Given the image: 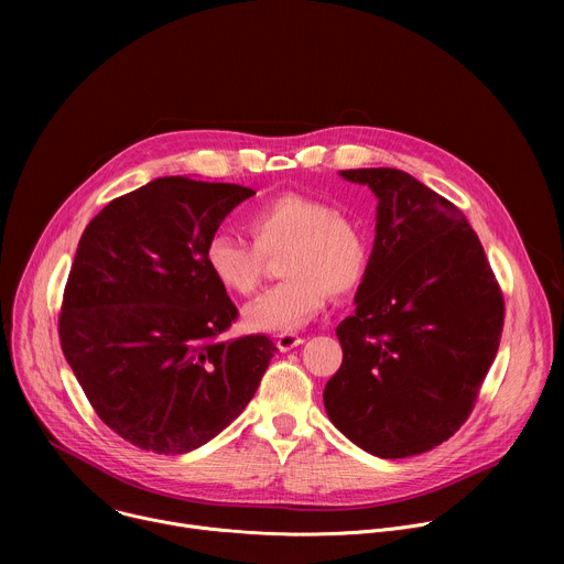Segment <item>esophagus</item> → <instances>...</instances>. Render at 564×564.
<instances>
[{
    "instance_id": "1",
    "label": "esophagus",
    "mask_w": 564,
    "mask_h": 564,
    "mask_svg": "<svg viewBox=\"0 0 564 564\" xmlns=\"http://www.w3.org/2000/svg\"><path fill=\"white\" fill-rule=\"evenodd\" d=\"M305 339L301 337V335H294V333H281V335H276V346H279V350H283V352H288V350H292L294 346H299V344H303Z\"/></svg>"
}]
</instances>
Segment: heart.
Returning <instances> with one entry per match:
<instances>
[{
  "instance_id": "obj_1",
  "label": "heart",
  "mask_w": 564,
  "mask_h": 564,
  "mask_svg": "<svg viewBox=\"0 0 564 564\" xmlns=\"http://www.w3.org/2000/svg\"><path fill=\"white\" fill-rule=\"evenodd\" d=\"M250 240L214 234L205 248L212 276L229 292L254 294L268 270V257H279L288 276L243 310V321L257 333H290L312 321L337 299L355 294L370 270V243L364 227L335 205L301 194H279L257 205L248 216Z\"/></svg>"
}]
</instances>
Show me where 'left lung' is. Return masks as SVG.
<instances>
[{
  "label": "left lung",
  "instance_id": "obj_1",
  "mask_svg": "<svg viewBox=\"0 0 564 564\" xmlns=\"http://www.w3.org/2000/svg\"><path fill=\"white\" fill-rule=\"evenodd\" d=\"M379 198L370 270L337 337L324 390L333 424L397 459L455 435L475 409L505 328V296L466 216L399 170H346Z\"/></svg>",
  "mask_w": 564,
  "mask_h": 564
}]
</instances>
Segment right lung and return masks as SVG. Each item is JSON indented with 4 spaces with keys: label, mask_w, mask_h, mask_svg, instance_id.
<instances>
[{
    "label": "right lung",
    "mask_w": 564,
    "mask_h": 564,
    "mask_svg": "<svg viewBox=\"0 0 564 564\" xmlns=\"http://www.w3.org/2000/svg\"><path fill=\"white\" fill-rule=\"evenodd\" d=\"M252 194L155 178L113 198L79 238L62 352L98 417L142 451L189 453L216 437L279 350L265 335L220 339L238 310L205 263L223 218Z\"/></svg>",
    "instance_id": "obj_1"
}]
</instances>
